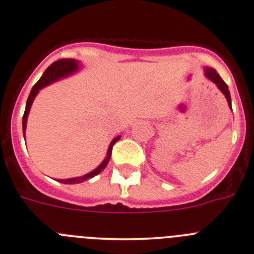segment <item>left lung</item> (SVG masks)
<instances>
[{"label": "left lung", "instance_id": "obj_1", "mask_svg": "<svg viewBox=\"0 0 254 254\" xmlns=\"http://www.w3.org/2000/svg\"><path fill=\"white\" fill-rule=\"evenodd\" d=\"M204 75L205 78L209 79L210 81H212L213 84H216V86L218 87V90L223 93L228 102V107L232 109V98H230V92L228 90V85L222 80V78L219 76V74L216 72V69H213L211 67H204Z\"/></svg>", "mask_w": 254, "mask_h": 254}]
</instances>
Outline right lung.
I'll use <instances>...</instances> for the list:
<instances>
[{
    "label": "right lung",
    "mask_w": 254,
    "mask_h": 254,
    "mask_svg": "<svg viewBox=\"0 0 254 254\" xmlns=\"http://www.w3.org/2000/svg\"><path fill=\"white\" fill-rule=\"evenodd\" d=\"M81 68H82V64H80V62H79L78 60H73V59L72 60L70 59L59 60V61L54 62L53 64H50L49 67L47 68V70H45V72L43 73V75L41 76V79H39L35 86L32 87V90H31V92H30V96H28V98H27L26 108H25L24 116H22V132H24V138H25V132H26V124H27L28 114H30L31 107H32L33 101H35L36 96L38 95L39 91H41L43 87H47L48 85L53 84V82L61 80V79L68 78V76L78 73ZM120 138H121V135H116L115 138L113 139L112 142H110L109 147H108L107 156H105V158L102 161V163L99 164L96 169L92 170V172L85 174V175H82V176H78V178L62 179V180L61 179H58L56 181L61 182V184H65V185H75V184H81V182L89 180V179L95 178V176L98 175L102 170H104L105 167H107L108 163H109L110 157H112V150H113L114 144H115V142L118 141Z\"/></svg>",
    "instance_id": "1"
}]
</instances>
